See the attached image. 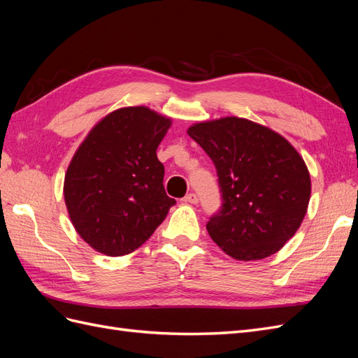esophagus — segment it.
Masks as SVG:
<instances>
[{"label": "esophagus", "instance_id": "1", "mask_svg": "<svg viewBox=\"0 0 358 358\" xmlns=\"http://www.w3.org/2000/svg\"><path fill=\"white\" fill-rule=\"evenodd\" d=\"M182 201H183V203H189V204H196V203L199 201V197H197V194L191 192V194H188V196L183 197Z\"/></svg>", "mask_w": 358, "mask_h": 358}]
</instances>
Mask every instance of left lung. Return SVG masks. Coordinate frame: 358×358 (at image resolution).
I'll use <instances>...</instances> for the list:
<instances>
[{"label":"left lung","instance_id":"left-lung-1","mask_svg":"<svg viewBox=\"0 0 358 358\" xmlns=\"http://www.w3.org/2000/svg\"><path fill=\"white\" fill-rule=\"evenodd\" d=\"M218 175L222 204L206 229L225 254L242 262L273 255L305 218L310 176L305 161L272 129L242 117L188 128Z\"/></svg>","mask_w":358,"mask_h":358}]
</instances>
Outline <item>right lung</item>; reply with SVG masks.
I'll return each instance as SVG.
<instances>
[{"label":"right lung","instance_id":"1","mask_svg":"<svg viewBox=\"0 0 358 358\" xmlns=\"http://www.w3.org/2000/svg\"><path fill=\"white\" fill-rule=\"evenodd\" d=\"M171 121L148 107H124L96 124L76 150L64 199L76 231L95 251L121 257L142 246L176 204L157 148Z\"/></svg>","mask_w":358,"mask_h":358}]
</instances>
